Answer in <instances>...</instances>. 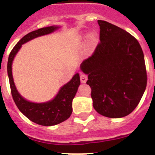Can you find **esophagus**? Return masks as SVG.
<instances>
[{"instance_id":"obj_1","label":"esophagus","mask_w":155,"mask_h":155,"mask_svg":"<svg viewBox=\"0 0 155 155\" xmlns=\"http://www.w3.org/2000/svg\"><path fill=\"white\" fill-rule=\"evenodd\" d=\"M80 79L81 82L83 83V84H84V83H86V81H87V76L86 74H81L80 76Z\"/></svg>"}]
</instances>
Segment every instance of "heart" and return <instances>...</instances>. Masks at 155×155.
Instances as JSON below:
<instances>
[{
	"label": "heart",
	"mask_w": 155,
	"mask_h": 155,
	"mask_svg": "<svg viewBox=\"0 0 155 155\" xmlns=\"http://www.w3.org/2000/svg\"><path fill=\"white\" fill-rule=\"evenodd\" d=\"M87 37V50L88 53H91L94 48L96 46L97 42H98V35L95 32H91L87 35H84L81 37L82 39H84Z\"/></svg>",
	"instance_id": "b5f03b06"
}]
</instances>
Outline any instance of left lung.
<instances>
[{"mask_svg": "<svg viewBox=\"0 0 155 155\" xmlns=\"http://www.w3.org/2000/svg\"><path fill=\"white\" fill-rule=\"evenodd\" d=\"M100 43L80 68L87 74L93 107L109 118H121L137 106L147 86V72L140 45L133 35L98 20Z\"/></svg>", "mask_w": 155, "mask_h": 155, "instance_id": "8db88e82", "label": "left lung"}]
</instances>
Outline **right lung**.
Listing matches in <instances>:
<instances>
[{"instance_id": "1", "label": "right lung", "mask_w": 155, "mask_h": 155, "mask_svg": "<svg viewBox=\"0 0 155 155\" xmlns=\"http://www.w3.org/2000/svg\"><path fill=\"white\" fill-rule=\"evenodd\" d=\"M61 28L58 25L44 27L32 31L22 37L12 49L8 61V75L12 97L17 107L24 116L35 124L50 127L68 120L72 113V101L81 84L79 74H75L71 80L60 88L53 99L45 102H33L25 99L18 92L12 75V64L21 46L37 37L53 33Z\"/></svg>"}]
</instances>
